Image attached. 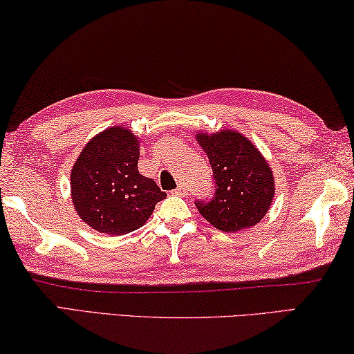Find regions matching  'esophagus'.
Returning <instances> with one entry per match:
<instances>
[{
	"label": "esophagus",
	"mask_w": 354,
	"mask_h": 354,
	"mask_svg": "<svg viewBox=\"0 0 354 354\" xmlns=\"http://www.w3.org/2000/svg\"><path fill=\"white\" fill-rule=\"evenodd\" d=\"M173 194H176V195H181V197H184V195L187 194V187L184 186V184H179V186L173 190Z\"/></svg>",
	"instance_id": "obj_1"
}]
</instances>
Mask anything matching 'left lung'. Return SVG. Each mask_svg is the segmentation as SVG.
<instances>
[{"instance_id":"obj_1","label":"left lung","mask_w":354,"mask_h":354,"mask_svg":"<svg viewBox=\"0 0 354 354\" xmlns=\"http://www.w3.org/2000/svg\"><path fill=\"white\" fill-rule=\"evenodd\" d=\"M195 138L207 154L216 189L209 201H198V212L212 227L234 233L257 225L271 207L276 179L265 156L238 131L221 129Z\"/></svg>"}]
</instances>
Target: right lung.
Returning a JSON list of instances; mask_svg holds the SVG:
<instances>
[{"label":"right lung","mask_w":354,"mask_h":354,"mask_svg":"<svg viewBox=\"0 0 354 354\" xmlns=\"http://www.w3.org/2000/svg\"><path fill=\"white\" fill-rule=\"evenodd\" d=\"M131 129L110 126L82 149L71 171V198L83 222L111 236L143 227L167 197L138 171L140 143Z\"/></svg>","instance_id":"right-lung-1"}]
</instances>
